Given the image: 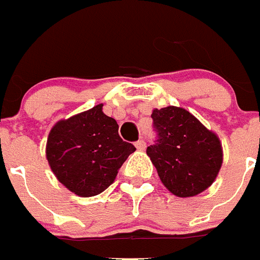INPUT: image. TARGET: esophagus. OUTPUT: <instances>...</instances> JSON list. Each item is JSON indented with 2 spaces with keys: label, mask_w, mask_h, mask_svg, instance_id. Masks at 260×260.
Wrapping results in <instances>:
<instances>
[{
  "label": "esophagus",
  "mask_w": 260,
  "mask_h": 260,
  "mask_svg": "<svg viewBox=\"0 0 260 260\" xmlns=\"http://www.w3.org/2000/svg\"><path fill=\"white\" fill-rule=\"evenodd\" d=\"M136 147L138 150H145V147H146V142L143 140H138L136 142Z\"/></svg>",
  "instance_id": "34e87169"
}]
</instances>
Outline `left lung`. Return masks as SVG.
<instances>
[{
	"label": "left lung",
	"mask_w": 260,
	"mask_h": 260,
	"mask_svg": "<svg viewBox=\"0 0 260 260\" xmlns=\"http://www.w3.org/2000/svg\"><path fill=\"white\" fill-rule=\"evenodd\" d=\"M154 145L146 153L166 189L178 197H192L212 185L223 164L219 137L185 109H154Z\"/></svg>",
	"instance_id": "8db88e82"
}]
</instances>
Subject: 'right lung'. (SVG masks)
<instances>
[{
	"instance_id": "add662e5",
	"label": "right lung",
	"mask_w": 260,
	"mask_h": 260,
	"mask_svg": "<svg viewBox=\"0 0 260 260\" xmlns=\"http://www.w3.org/2000/svg\"><path fill=\"white\" fill-rule=\"evenodd\" d=\"M98 105L84 113L59 120L47 141L48 164L57 180L80 197L96 196L109 188L127 157L133 143L118 134L117 120Z\"/></svg>"
}]
</instances>
